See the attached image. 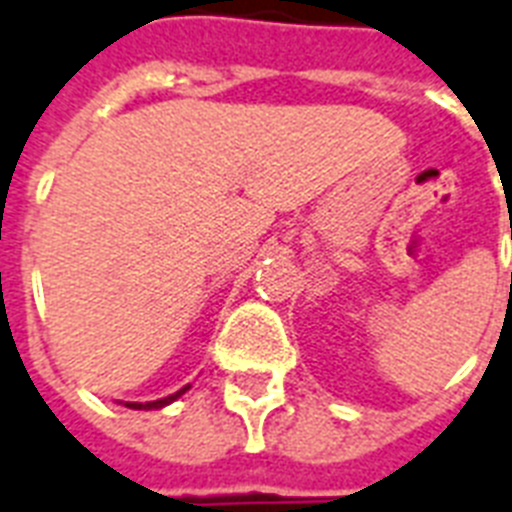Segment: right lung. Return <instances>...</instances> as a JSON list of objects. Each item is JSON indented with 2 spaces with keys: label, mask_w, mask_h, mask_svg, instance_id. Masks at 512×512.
I'll use <instances>...</instances> for the list:
<instances>
[{
  "label": "right lung",
  "mask_w": 512,
  "mask_h": 512,
  "mask_svg": "<svg viewBox=\"0 0 512 512\" xmlns=\"http://www.w3.org/2000/svg\"><path fill=\"white\" fill-rule=\"evenodd\" d=\"M189 390V384L186 387H181L178 392H173V395H168V398H160V400H149V403H125L128 408H144V411H152V408H162V406H168V403H173L176 398H181L184 392Z\"/></svg>",
  "instance_id": "add662e5"
}]
</instances>
